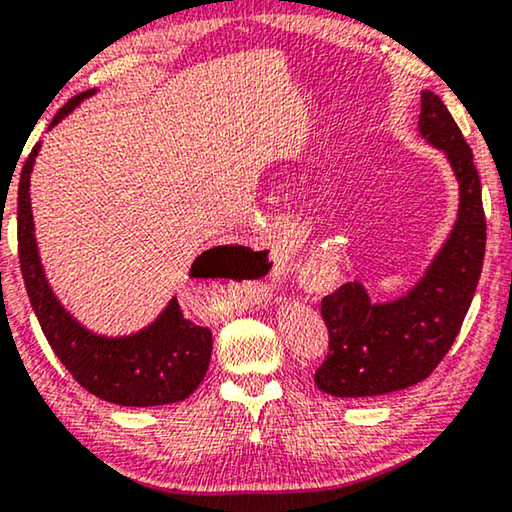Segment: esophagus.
<instances>
[{"mask_svg": "<svg viewBox=\"0 0 512 512\" xmlns=\"http://www.w3.org/2000/svg\"><path fill=\"white\" fill-rule=\"evenodd\" d=\"M271 278H262V280H259L257 282V285H255V296H257V299L259 301H264V299H269V296H271Z\"/></svg>", "mask_w": 512, "mask_h": 512, "instance_id": "obj_1", "label": "esophagus"}]
</instances>
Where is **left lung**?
Instances as JSON below:
<instances>
[{
  "instance_id": "left-lung-1",
  "label": "left lung",
  "mask_w": 512,
  "mask_h": 512,
  "mask_svg": "<svg viewBox=\"0 0 512 512\" xmlns=\"http://www.w3.org/2000/svg\"><path fill=\"white\" fill-rule=\"evenodd\" d=\"M418 133L444 151L460 202L451 232L423 276L395 299L372 301L361 280L322 301L329 356L315 372L319 391L333 398H375L430 377L451 349L474 299L485 257V213L474 154L432 91L421 94Z\"/></svg>"
}]
</instances>
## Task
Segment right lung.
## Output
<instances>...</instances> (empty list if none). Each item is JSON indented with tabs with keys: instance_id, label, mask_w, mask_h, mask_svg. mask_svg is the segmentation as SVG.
Here are the masks:
<instances>
[{
	"instance_id": "1",
	"label": "right lung",
	"mask_w": 512,
	"mask_h": 512,
	"mask_svg": "<svg viewBox=\"0 0 512 512\" xmlns=\"http://www.w3.org/2000/svg\"><path fill=\"white\" fill-rule=\"evenodd\" d=\"M98 89L71 98L52 119V131L82 101ZM41 144H36L22 167L18 183V253L25 287L38 324L66 370L82 388L121 407H156L186 400L202 384L211 361V331L183 317L177 296L142 329L108 335L89 329L59 301L41 262L32 213V172ZM227 248V246H218ZM202 253L190 266V278H213L216 262Z\"/></svg>"
}]
</instances>
